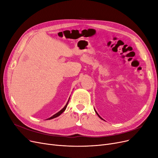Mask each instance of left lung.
Returning <instances> with one entry per match:
<instances>
[{
	"mask_svg": "<svg viewBox=\"0 0 158 158\" xmlns=\"http://www.w3.org/2000/svg\"><path fill=\"white\" fill-rule=\"evenodd\" d=\"M95 113H97V114H98V116H99V118H102V117H100V116H99V114H98V113H97V112H96V111H95Z\"/></svg>",
	"mask_w": 158,
	"mask_h": 158,
	"instance_id": "8db88e82",
	"label": "left lung"
}]
</instances>
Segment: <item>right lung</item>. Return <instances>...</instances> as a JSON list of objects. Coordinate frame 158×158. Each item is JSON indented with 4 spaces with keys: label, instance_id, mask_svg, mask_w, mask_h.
Returning <instances> with one entry per match:
<instances>
[{
    "label": "right lung",
    "instance_id": "obj_1",
    "mask_svg": "<svg viewBox=\"0 0 158 158\" xmlns=\"http://www.w3.org/2000/svg\"><path fill=\"white\" fill-rule=\"evenodd\" d=\"M69 101H68V102H67V103L66 104V106H64V107L63 108V109H62L60 111H59L58 113H56L55 114H54V115H52L51 117H50V118H47V119H52V118H55V117H59L60 114H61V113H63L64 111H65V109H66V107H67V105H68V103H69Z\"/></svg>",
    "mask_w": 158,
    "mask_h": 158
}]
</instances>
